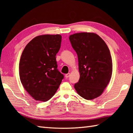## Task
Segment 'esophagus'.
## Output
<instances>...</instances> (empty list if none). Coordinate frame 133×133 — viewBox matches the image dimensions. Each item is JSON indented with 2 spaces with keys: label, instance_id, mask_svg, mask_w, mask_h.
I'll use <instances>...</instances> for the list:
<instances>
[{
  "label": "esophagus",
  "instance_id": "1",
  "mask_svg": "<svg viewBox=\"0 0 133 133\" xmlns=\"http://www.w3.org/2000/svg\"><path fill=\"white\" fill-rule=\"evenodd\" d=\"M70 73H68V74H66V75H65V77H66V78H68L70 77Z\"/></svg>",
  "mask_w": 133,
  "mask_h": 133
}]
</instances>
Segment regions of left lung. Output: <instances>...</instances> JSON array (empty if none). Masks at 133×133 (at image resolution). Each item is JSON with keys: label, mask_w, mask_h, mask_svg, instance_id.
Instances as JSON below:
<instances>
[{"label": "left lung", "mask_w": 133, "mask_h": 133, "mask_svg": "<svg viewBox=\"0 0 133 133\" xmlns=\"http://www.w3.org/2000/svg\"><path fill=\"white\" fill-rule=\"evenodd\" d=\"M78 55L80 78L74 88L81 97L91 100L100 96L111 78L112 63L105 42L94 33H77L69 36Z\"/></svg>", "instance_id": "obj_1"}]
</instances>
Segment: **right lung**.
<instances>
[{
  "label": "right lung",
  "instance_id": "1",
  "mask_svg": "<svg viewBox=\"0 0 133 133\" xmlns=\"http://www.w3.org/2000/svg\"><path fill=\"white\" fill-rule=\"evenodd\" d=\"M61 41L62 36L58 34L38 36L26 45L22 54L20 79L36 101L46 102L51 98L64 78L56 61Z\"/></svg>",
  "mask_w": 133,
  "mask_h": 133
}]
</instances>
